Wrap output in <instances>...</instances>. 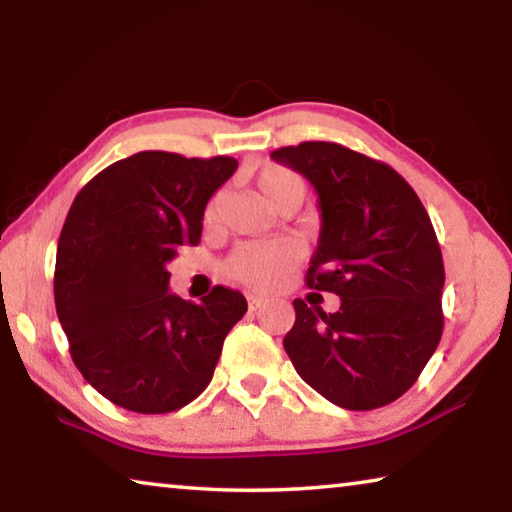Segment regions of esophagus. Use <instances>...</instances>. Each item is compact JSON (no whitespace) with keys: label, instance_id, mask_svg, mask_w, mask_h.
Wrapping results in <instances>:
<instances>
[{"label":"esophagus","instance_id":"1","mask_svg":"<svg viewBox=\"0 0 512 512\" xmlns=\"http://www.w3.org/2000/svg\"><path fill=\"white\" fill-rule=\"evenodd\" d=\"M266 303V298H262V296H255V294H250L248 296V305H250V310H259V307H262Z\"/></svg>","mask_w":512,"mask_h":512}]
</instances>
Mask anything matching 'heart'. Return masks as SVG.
Returning a JSON list of instances; mask_svg holds the SVG:
<instances>
[{
	"label": "heart",
	"mask_w": 512,
	"mask_h": 512,
	"mask_svg": "<svg viewBox=\"0 0 512 512\" xmlns=\"http://www.w3.org/2000/svg\"><path fill=\"white\" fill-rule=\"evenodd\" d=\"M255 184L262 198L269 202L271 209L285 205H300L305 198L303 177L287 166L264 164L257 170ZM218 198L209 200L205 209V221H214ZM300 259V250L289 239H271L243 243L234 248L225 259L223 271L227 278L241 282L253 289H269L278 282L289 269H294Z\"/></svg>",
	"instance_id": "obj_1"
}]
</instances>
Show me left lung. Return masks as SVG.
Returning <instances> with one entry per match:
<instances>
[{"label":"left lung","instance_id":"obj_1","mask_svg":"<svg viewBox=\"0 0 512 512\" xmlns=\"http://www.w3.org/2000/svg\"><path fill=\"white\" fill-rule=\"evenodd\" d=\"M271 159L319 196L307 287L342 298L332 314L294 300L289 360L339 408H383L415 385L442 337L444 264L431 218L394 168L339 143L305 141Z\"/></svg>","mask_w":512,"mask_h":512}]
</instances>
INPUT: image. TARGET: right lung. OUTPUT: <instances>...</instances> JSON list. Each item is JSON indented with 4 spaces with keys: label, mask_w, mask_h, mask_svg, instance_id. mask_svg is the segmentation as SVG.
<instances>
[{
    "label": "right lung",
    "mask_w": 512,
    "mask_h": 512,
    "mask_svg": "<svg viewBox=\"0 0 512 512\" xmlns=\"http://www.w3.org/2000/svg\"><path fill=\"white\" fill-rule=\"evenodd\" d=\"M237 166L145 150L104 168L72 202L56 246V314L81 376L120 408L164 415L191 403L248 310L225 287L182 300L166 269L177 248L198 246L207 202Z\"/></svg>",
    "instance_id": "1"
}]
</instances>
